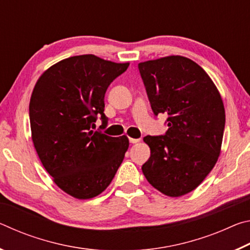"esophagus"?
I'll list each match as a JSON object with an SVG mask.
<instances>
[{
    "label": "esophagus",
    "mask_w": 250,
    "mask_h": 250,
    "mask_svg": "<svg viewBox=\"0 0 250 250\" xmlns=\"http://www.w3.org/2000/svg\"><path fill=\"white\" fill-rule=\"evenodd\" d=\"M141 141V139H134V138H130V142L131 143H138V142H140Z\"/></svg>",
    "instance_id": "obj_1"
}]
</instances>
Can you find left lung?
Instances as JSON below:
<instances>
[{
    "label": "left lung",
    "instance_id": "1",
    "mask_svg": "<svg viewBox=\"0 0 250 250\" xmlns=\"http://www.w3.org/2000/svg\"><path fill=\"white\" fill-rule=\"evenodd\" d=\"M154 115H167L166 135L143 138L151 155L142 166L147 182L164 195L195 189L221 154L225 108L206 71L179 55L138 65Z\"/></svg>",
    "mask_w": 250,
    "mask_h": 250
}]
</instances>
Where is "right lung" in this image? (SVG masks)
<instances>
[{
    "mask_svg": "<svg viewBox=\"0 0 250 250\" xmlns=\"http://www.w3.org/2000/svg\"><path fill=\"white\" fill-rule=\"evenodd\" d=\"M129 62L79 55L56 62L37 80L29 101L32 140L45 170L68 195L89 200L103 193L129 147L126 135L94 131L104 116V94Z\"/></svg>",
    "mask_w": 250,
    "mask_h": 250,
    "instance_id": "add662e5",
    "label": "right lung"
}]
</instances>
